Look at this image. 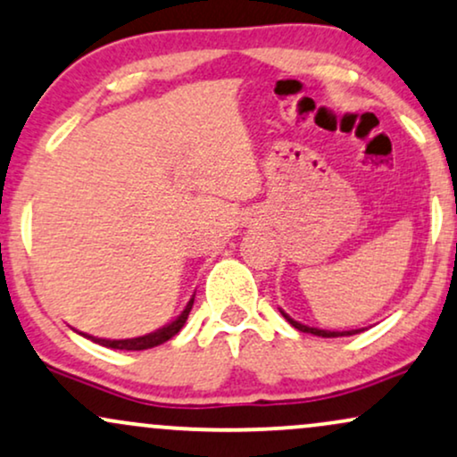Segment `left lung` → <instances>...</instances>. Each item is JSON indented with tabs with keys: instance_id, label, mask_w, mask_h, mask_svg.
Wrapping results in <instances>:
<instances>
[{
	"instance_id": "left-lung-1",
	"label": "left lung",
	"mask_w": 457,
	"mask_h": 457,
	"mask_svg": "<svg viewBox=\"0 0 457 457\" xmlns=\"http://www.w3.org/2000/svg\"><path fill=\"white\" fill-rule=\"evenodd\" d=\"M282 312V310H280ZM282 316L284 319L288 320V323H291L295 329H299V331H303V334H314V336H320V337H340V336H355V334H359V331L361 329H353V331H327V329H316V327H308V325H302V323H297V320H293L291 316H288L287 312H282Z\"/></svg>"
}]
</instances>
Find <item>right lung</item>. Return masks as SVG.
Segmentation results:
<instances>
[{
  "label": "right lung",
  "instance_id": "add662e5",
  "mask_svg": "<svg viewBox=\"0 0 457 457\" xmlns=\"http://www.w3.org/2000/svg\"><path fill=\"white\" fill-rule=\"evenodd\" d=\"M192 303H195V297L187 302L184 312L177 316L173 323L162 327V329L154 331V334H147V336H141V337H128V340H104V337H94V336H87V334H83V336L89 337V340L96 342V345H102L106 348H117V351H145V348H154L158 345H164L166 340H170V337L179 334L181 327L186 325L187 314H190Z\"/></svg>",
  "mask_w": 457,
  "mask_h": 457
}]
</instances>
